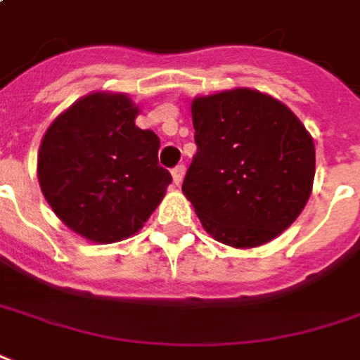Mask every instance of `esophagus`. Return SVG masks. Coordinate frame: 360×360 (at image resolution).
<instances>
[{
    "label": "esophagus",
    "mask_w": 360,
    "mask_h": 360,
    "mask_svg": "<svg viewBox=\"0 0 360 360\" xmlns=\"http://www.w3.org/2000/svg\"><path fill=\"white\" fill-rule=\"evenodd\" d=\"M184 172H186V166L184 164H178L172 168V178H174L176 184H180L182 182V178H184Z\"/></svg>",
    "instance_id": "esophagus-1"
}]
</instances>
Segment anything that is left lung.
I'll list each match as a JSON object with an SVG mask.
<instances>
[{
  "instance_id": "left-lung-1",
  "label": "left lung",
  "mask_w": 360,
  "mask_h": 360,
  "mask_svg": "<svg viewBox=\"0 0 360 360\" xmlns=\"http://www.w3.org/2000/svg\"><path fill=\"white\" fill-rule=\"evenodd\" d=\"M198 150L182 182L214 240L255 248L287 230L309 200L315 144L289 108L252 89L192 103Z\"/></svg>"
}]
</instances>
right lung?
Masks as SVG:
<instances>
[{
  "instance_id": "right-lung-1",
  "label": "right lung",
  "mask_w": 360,
  "mask_h": 360,
  "mask_svg": "<svg viewBox=\"0 0 360 360\" xmlns=\"http://www.w3.org/2000/svg\"><path fill=\"white\" fill-rule=\"evenodd\" d=\"M127 95L93 93L53 120L39 148L43 196L65 226L96 243L141 230L172 182L160 139L134 124Z\"/></svg>"
}]
</instances>
